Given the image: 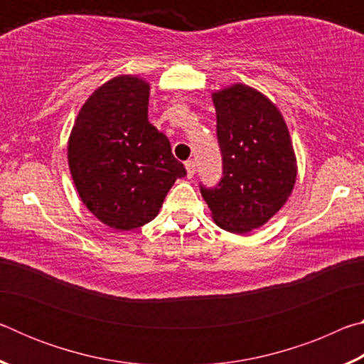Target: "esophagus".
<instances>
[{"label":"esophagus","instance_id":"34e87169","mask_svg":"<svg viewBox=\"0 0 364 364\" xmlns=\"http://www.w3.org/2000/svg\"><path fill=\"white\" fill-rule=\"evenodd\" d=\"M184 165H186L188 178H193L194 173H196V162H194V160H186V162H184Z\"/></svg>","mask_w":364,"mask_h":364}]
</instances>
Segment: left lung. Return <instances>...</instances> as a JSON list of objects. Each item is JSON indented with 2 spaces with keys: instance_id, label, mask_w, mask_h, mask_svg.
<instances>
[{
  "instance_id": "8db88e82",
  "label": "left lung",
  "mask_w": 364,
  "mask_h": 364,
  "mask_svg": "<svg viewBox=\"0 0 364 364\" xmlns=\"http://www.w3.org/2000/svg\"><path fill=\"white\" fill-rule=\"evenodd\" d=\"M223 176L200 194L220 228L249 232L291 196L297 164L286 122L267 96L245 85L213 93Z\"/></svg>"
}]
</instances>
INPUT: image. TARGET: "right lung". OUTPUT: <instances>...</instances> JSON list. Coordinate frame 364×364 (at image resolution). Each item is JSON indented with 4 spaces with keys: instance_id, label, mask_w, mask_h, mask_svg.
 <instances>
[{
    "instance_id": "add662e5",
    "label": "right lung",
    "mask_w": 364,
    "mask_h": 364,
    "mask_svg": "<svg viewBox=\"0 0 364 364\" xmlns=\"http://www.w3.org/2000/svg\"><path fill=\"white\" fill-rule=\"evenodd\" d=\"M147 104L144 80H109L83 104L67 149L83 204L120 231L156 218L170 188L186 175L168 138L147 120Z\"/></svg>"
}]
</instances>
